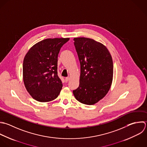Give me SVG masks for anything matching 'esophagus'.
<instances>
[{
  "mask_svg": "<svg viewBox=\"0 0 147 147\" xmlns=\"http://www.w3.org/2000/svg\"><path fill=\"white\" fill-rule=\"evenodd\" d=\"M69 80H70V77H66V78H65V82H68Z\"/></svg>",
  "mask_w": 147,
  "mask_h": 147,
  "instance_id": "obj_1",
  "label": "esophagus"
}]
</instances>
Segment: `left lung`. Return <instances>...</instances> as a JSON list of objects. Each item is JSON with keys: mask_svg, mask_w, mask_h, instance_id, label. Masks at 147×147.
I'll list each match as a JSON object with an SVG mask.
<instances>
[{"mask_svg": "<svg viewBox=\"0 0 147 147\" xmlns=\"http://www.w3.org/2000/svg\"><path fill=\"white\" fill-rule=\"evenodd\" d=\"M81 65L79 87L73 91L81 103L93 105L110 89L113 74L111 55L102 43L84 37L74 38Z\"/></svg>", "mask_w": 147, "mask_h": 147, "instance_id": "left-lung-1", "label": "left lung"}]
</instances>
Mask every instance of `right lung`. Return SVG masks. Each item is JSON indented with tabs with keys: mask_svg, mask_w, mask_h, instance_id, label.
<instances>
[{
	"mask_svg": "<svg viewBox=\"0 0 147 147\" xmlns=\"http://www.w3.org/2000/svg\"><path fill=\"white\" fill-rule=\"evenodd\" d=\"M67 38H48L34 45L24 57L23 78L26 89L39 102L55 99L62 84L58 76V55Z\"/></svg>",
	"mask_w": 147,
	"mask_h": 147,
	"instance_id": "add662e5",
	"label": "right lung"
}]
</instances>
